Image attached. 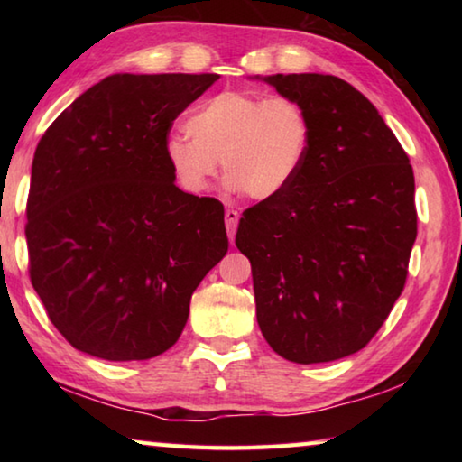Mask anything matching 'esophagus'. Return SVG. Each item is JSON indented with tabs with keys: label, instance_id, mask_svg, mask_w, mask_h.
Wrapping results in <instances>:
<instances>
[{
	"label": "esophagus",
	"instance_id": "esophagus-1",
	"mask_svg": "<svg viewBox=\"0 0 462 462\" xmlns=\"http://www.w3.org/2000/svg\"><path fill=\"white\" fill-rule=\"evenodd\" d=\"M224 217H226V232H228V238L234 240V234H236V228H238V217H240V214L236 212V209L228 208V209H226Z\"/></svg>",
	"mask_w": 462,
	"mask_h": 462
}]
</instances>
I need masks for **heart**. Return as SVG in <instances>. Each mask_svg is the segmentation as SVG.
<instances>
[{
  "mask_svg": "<svg viewBox=\"0 0 462 462\" xmlns=\"http://www.w3.org/2000/svg\"><path fill=\"white\" fill-rule=\"evenodd\" d=\"M186 132L162 143L167 165L187 193H203L217 161L226 189L254 201L275 199L301 173L311 146L308 107L293 97L222 91L195 109Z\"/></svg>",
  "mask_w": 462,
  "mask_h": 462,
  "instance_id": "b5f03b06",
  "label": "heart"
}]
</instances>
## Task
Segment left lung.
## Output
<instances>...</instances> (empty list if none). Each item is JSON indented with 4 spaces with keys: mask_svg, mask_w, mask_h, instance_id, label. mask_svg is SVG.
Returning a JSON list of instances; mask_svg holds the SVG:
<instances>
[{
    "mask_svg": "<svg viewBox=\"0 0 462 462\" xmlns=\"http://www.w3.org/2000/svg\"><path fill=\"white\" fill-rule=\"evenodd\" d=\"M263 81L308 107L314 136L289 189L245 209L236 246L271 348L300 365L336 361L369 344L403 291L418 234L413 171L377 107L340 77Z\"/></svg>",
    "mask_w": 462,
    "mask_h": 462,
    "instance_id": "8db88e82",
    "label": "left lung"
}]
</instances>
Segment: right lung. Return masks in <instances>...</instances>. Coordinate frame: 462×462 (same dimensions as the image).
Wrapping results in <instances>:
<instances>
[{"label": "right lung", "instance_id": "right-lung-1", "mask_svg": "<svg viewBox=\"0 0 462 462\" xmlns=\"http://www.w3.org/2000/svg\"><path fill=\"white\" fill-rule=\"evenodd\" d=\"M220 75H109L36 146L30 281L81 353L146 361L179 340L191 295L228 253L224 206L175 185L162 143Z\"/></svg>", "mask_w": 462, "mask_h": 462}]
</instances>
